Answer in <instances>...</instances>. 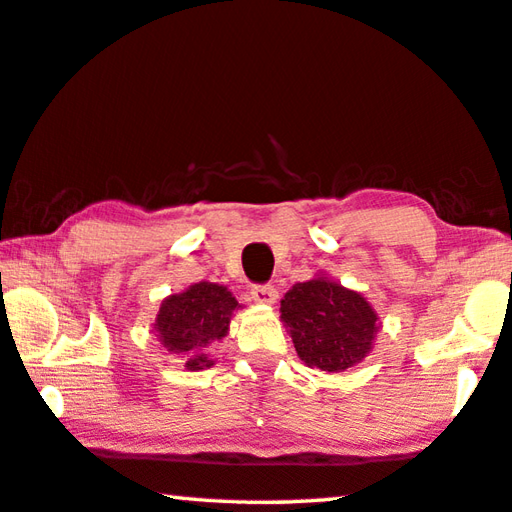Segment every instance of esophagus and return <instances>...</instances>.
Instances as JSON below:
<instances>
[{
    "mask_svg": "<svg viewBox=\"0 0 512 512\" xmlns=\"http://www.w3.org/2000/svg\"><path fill=\"white\" fill-rule=\"evenodd\" d=\"M250 296H253L255 303L271 305V303H275V298H278V291H275L273 285H255L253 289H250Z\"/></svg>",
    "mask_w": 512,
    "mask_h": 512,
    "instance_id": "obj_1",
    "label": "esophagus"
}]
</instances>
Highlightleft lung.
I'll return each instance as SVG.
<instances>
[{
	"instance_id": "left-lung-1",
	"label": "left lung",
	"mask_w": 512,
	"mask_h": 512,
	"mask_svg": "<svg viewBox=\"0 0 512 512\" xmlns=\"http://www.w3.org/2000/svg\"><path fill=\"white\" fill-rule=\"evenodd\" d=\"M280 312L300 360L321 371L358 364L378 332L367 300L326 278L298 282L282 298Z\"/></svg>"
}]
</instances>
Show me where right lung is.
I'll return each instance as SVG.
<instances>
[{"instance_id":"right-lung-1","label":"right lung","mask_w":512,"mask_h":512,"mask_svg":"<svg viewBox=\"0 0 512 512\" xmlns=\"http://www.w3.org/2000/svg\"><path fill=\"white\" fill-rule=\"evenodd\" d=\"M237 305V298L227 287L198 282L184 294H175L161 303L154 330L168 351L184 355L186 367L196 371L212 364L205 348L227 335Z\"/></svg>"}]
</instances>
